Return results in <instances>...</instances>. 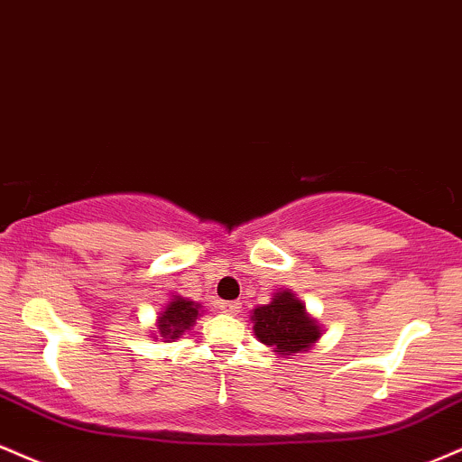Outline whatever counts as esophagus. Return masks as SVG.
I'll list each match as a JSON object with an SVG mask.
<instances>
[{
    "instance_id": "obj_1",
    "label": "esophagus",
    "mask_w": 462,
    "mask_h": 462,
    "mask_svg": "<svg viewBox=\"0 0 462 462\" xmlns=\"http://www.w3.org/2000/svg\"><path fill=\"white\" fill-rule=\"evenodd\" d=\"M242 305L237 300H229V302H220V311L226 313V316H236L240 311Z\"/></svg>"
}]
</instances>
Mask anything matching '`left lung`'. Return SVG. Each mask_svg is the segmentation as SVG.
<instances>
[{"label": "left lung", "instance_id": "8db88e82", "mask_svg": "<svg viewBox=\"0 0 462 462\" xmlns=\"http://www.w3.org/2000/svg\"><path fill=\"white\" fill-rule=\"evenodd\" d=\"M253 333L279 356L305 355L322 337V324L291 290H276L268 305L251 311Z\"/></svg>", "mask_w": 462, "mask_h": 462}]
</instances>
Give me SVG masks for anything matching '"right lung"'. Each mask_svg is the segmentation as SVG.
<instances>
[{
    "label": "right lung",
    "mask_w": 462,
    "mask_h": 462,
    "mask_svg": "<svg viewBox=\"0 0 462 462\" xmlns=\"http://www.w3.org/2000/svg\"><path fill=\"white\" fill-rule=\"evenodd\" d=\"M200 313H203V305L189 300V298L172 296L166 302V307L157 313V330L153 333V339H164L166 344L179 339L183 333L194 328Z\"/></svg>",
    "instance_id": "add662e5"
}]
</instances>
